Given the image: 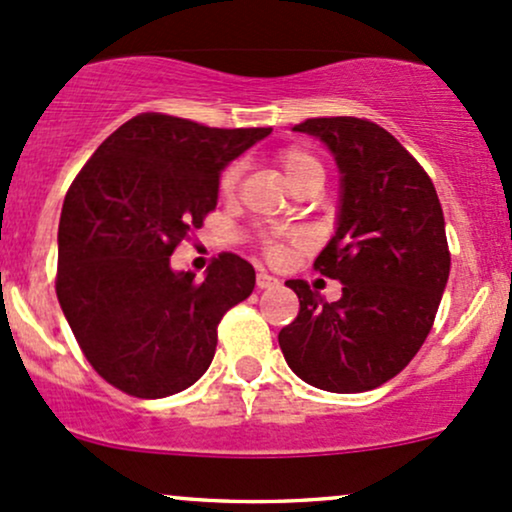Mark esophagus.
Instances as JSON below:
<instances>
[{"mask_svg":"<svg viewBox=\"0 0 512 512\" xmlns=\"http://www.w3.org/2000/svg\"><path fill=\"white\" fill-rule=\"evenodd\" d=\"M256 285L261 287V290H268V287H278V278H273L271 273L261 271L256 275Z\"/></svg>","mask_w":512,"mask_h":512,"instance_id":"obj_1","label":"esophagus"}]
</instances>
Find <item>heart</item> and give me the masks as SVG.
<instances>
[{"label":"heart","mask_w":512,"mask_h":512,"mask_svg":"<svg viewBox=\"0 0 512 512\" xmlns=\"http://www.w3.org/2000/svg\"><path fill=\"white\" fill-rule=\"evenodd\" d=\"M280 166H283L290 186L304 179L307 174L321 171L317 159H314L309 152H304V149H297V147L285 149V152L280 154ZM237 179H239V164H232L225 171V176H222V193H232L234 186H237ZM302 241L304 239L300 234H287V237H278V234H275V237L266 239V254L271 258H283L287 251V244H302Z\"/></svg>","instance_id":"obj_1"}]
</instances>
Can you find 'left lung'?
<instances>
[{"mask_svg":"<svg viewBox=\"0 0 512 512\" xmlns=\"http://www.w3.org/2000/svg\"><path fill=\"white\" fill-rule=\"evenodd\" d=\"M336 162L338 212L314 268L343 285L326 302L287 280L300 314L278 333L285 363L324 392L355 394L399 375L423 346L450 278L445 217L433 181L394 135L360 118H309Z\"/></svg>","mask_w":512,"mask_h":512,"instance_id":"1","label":"left lung"}]
</instances>
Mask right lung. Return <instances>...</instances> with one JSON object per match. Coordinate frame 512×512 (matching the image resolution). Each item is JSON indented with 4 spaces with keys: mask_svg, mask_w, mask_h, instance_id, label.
Here are the masks:
<instances>
[{
    "mask_svg": "<svg viewBox=\"0 0 512 512\" xmlns=\"http://www.w3.org/2000/svg\"><path fill=\"white\" fill-rule=\"evenodd\" d=\"M271 128H205L162 113L130 118L79 171L57 229V300L106 382L162 399L205 375L217 324L254 292L256 271L222 254L195 280L171 254L215 210L229 162Z\"/></svg>",
    "mask_w": 512,
    "mask_h": 512,
    "instance_id": "obj_1",
    "label": "right lung"
}]
</instances>
